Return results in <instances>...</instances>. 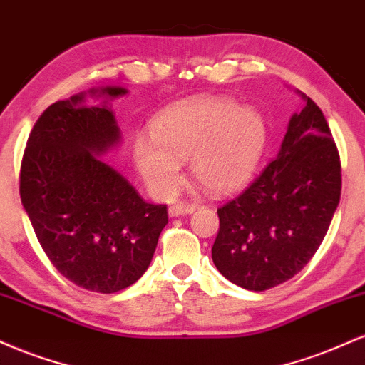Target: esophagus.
Returning a JSON list of instances; mask_svg holds the SVG:
<instances>
[{"mask_svg":"<svg viewBox=\"0 0 365 365\" xmlns=\"http://www.w3.org/2000/svg\"><path fill=\"white\" fill-rule=\"evenodd\" d=\"M195 211V206L194 204H183V202H178V204H173L168 209L170 216H183V215H192V212Z\"/></svg>","mask_w":365,"mask_h":365,"instance_id":"34e87169","label":"esophagus"}]
</instances>
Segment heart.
Instances as JSON below:
<instances>
[{"label":"heart","mask_w":365,"mask_h":365,"mask_svg":"<svg viewBox=\"0 0 365 365\" xmlns=\"http://www.w3.org/2000/svg\"><path fill=\"white\" fill-rule=\"evenodd\" d=\"M267 125L254 108L233 99H197L161 113L150 139L133 140V163L154 195L168 199L182 183L180 163L206 190L223 194L254 177L267 148Z\"/></svg>","instance_id":"1"}]
</instances>
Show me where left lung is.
<instances>
[{
	"label": "left lung",
	"mask_w": 365,
	"mask_h": 365,
	"mask_svg": "<svg viewBox=\"0 0 365 365\" xmlns=\"http://www.w3.org/2000/svg\"><path fill=\"white\" fill-rule=\"evenodd\" d=\"M274 161L217 209L212 262L245 290L264 292L302 271L319 249L340 202L341 165L324 115L300 92Z\"/></svg>",
	"instance_id": "left-lung-1"
}]
</instances>
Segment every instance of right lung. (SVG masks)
<instances>
[{
	"label": "right lung",
	"mask_w": 365,
	"mask_h": 365,
	"mask_svg": "<svg viewBox=\"0 0 365 365\" xmlns=\"http://www.w3.org/2000/svg\"><path fill=\"white\" fill-rule=\"evenodd\" d=\"M123 87L91 89L56 101L36 121L22 166L20 199L46 255L66 279L91 292L130 287L153 261L168 223L165 204L145 202L101 154L121 133L108 103Z\"/></svg>",
	"instance_id": "add662e5"
}]
</instances>
